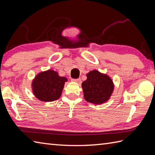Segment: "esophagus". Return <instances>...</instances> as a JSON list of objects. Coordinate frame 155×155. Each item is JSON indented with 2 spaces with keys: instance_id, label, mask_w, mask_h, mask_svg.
<instances>
[{
  "instance_id": "obj_1",
  "label": "esophagus",
  "mask_w": 155,
  "mask_h": 155,
  "mask_svg": "<svg viewBox=\"0 0 155 155\" xmlns=\"http://www.w3.org/2000/svg\"><path fill=\"white\" fill-rule=\"evenodd\" d=\"M72 82H74V83H77L78 84H81V78H78V79H72Z\"/></svg>"
}]
</instances>
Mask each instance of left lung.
Returning <instances> with one entry per match:
<instances>
[{"instance_id":"8db88e82","label":"left lung","mask_w":155,"mask_h":155,"mask_svg":"<svg viewBox=\"0 0 155 155\" xmlns=\"http://www.w3.org/2000/svg\"><path fill=\"white\" fill-rule=\"evenodd\" d=\"M87 77L82 83L84 99L94 104H103L109 100L114 88L109 76L93 70L87 74Z\"/></svg>"}]
</instances>
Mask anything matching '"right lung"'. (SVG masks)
I'll list each match as a JSON object with an SVG mask.
<instances>
[{
	"instance_id": "add662e5",
	"label": "right lung",
	"mask_w": 155,
	"mask_h": 155,
	"mask_svg": "<svg viewBox=\"0 0 155 155\" xmlns=\"http://www.w3.org/2000/svg\"><path fill=\"white\" fill-rule=\"evenodd\" d=\"M68 80L51 69L42 71L32 81V91L35 97L42 102H52L61 97L65 82Z\"/></svg>"
}]
</instances>
